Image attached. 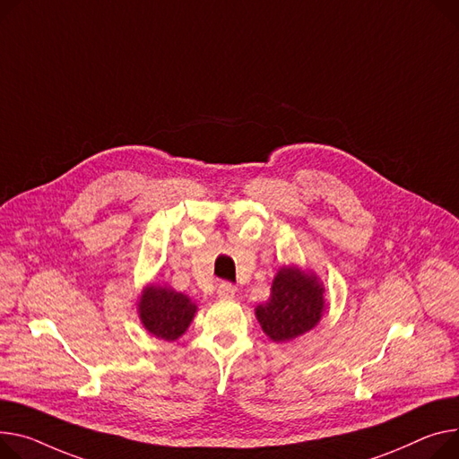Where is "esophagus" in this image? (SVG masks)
Returning <instances> with one entry per match:
<instances>
[{
	"label": "esophagus",
	"mask_w": 459,
	"mask_h": 459,
	"mask_svg": "<svg viewBox=\"0 0 459 459\" xmlns=\"http://www.w3.org/2000/svg\"><path fill=\"white\" fill-rule=\"evenodd\" d=\"M236 293V288L230 282H221L218 284V297L220 299H232Z\"/></svg>",
	"instance_id": "1"
}]
</instances>
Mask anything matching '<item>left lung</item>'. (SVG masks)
<instances>
[{
    "label": "left lung",
    "mask_w": 459,
    "mask_h": 459,
    "mask_svg": "<svg viewBox=\"0 0 459 459\" xmlns=\"http://www.w3.org/2000/svg\"><path fill=\"white\" fill-rule=\"evenodd\" d=\"M323 291L312 274L282 267L273 281L269 302L256 308L262 330L273 342H290L312 330L325 312Z\"/></svg>",
    "instance_id": "1"
}]
</instances>
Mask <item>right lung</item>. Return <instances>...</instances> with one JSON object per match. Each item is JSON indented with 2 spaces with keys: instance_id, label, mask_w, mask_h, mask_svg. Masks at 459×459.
I'll list each match as a JSON object with an SVG mask.
<instances>
[{
  "instance_id": "add662e5",
  "label": "right lung",
  "mask_w": 459,
  "mask_h": 459,
  "mask_svg": "<svg viewBox=\"0 0 459 459\" xmlns=\"http://www.w3.org/2000/svg\"><path fill=\"white\" fill-rule=\"evenodd\" d=\"M195 314V304L169 288L151 286L140 299V319L143 326L160 340L173 342L186 332Z\"/></svg>"
}]
</instances>
